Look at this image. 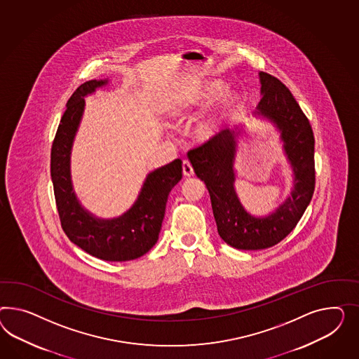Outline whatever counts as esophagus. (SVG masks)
Returning a JSON list of instances; mask_svg holds the SVG:
<instances>
[{
  "label": "esophagus",
  "mask_w": 359,
  "mask_h": 359,
  "mask_svg": "<svg viewBox=\"0 0 359 359\" xmlns=\"http://www.w3.org/2000/svg\"><path fill=\"white\" fill-rule=\"evenodd\" d=\"M183 174H184L185 177L194 176V167L189 163V161H184V162H183Z\"/></svg>",
  "instance_id": "esophagus-1"
}]
</instances>
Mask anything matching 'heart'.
I'll use <instances>...</instances> for the list:
<instances>
[{
	"mask_svg": "<svg viewBox=\"0 0 359 359\" xmlns=\"http://www.w3.org/2000/svg\"><path fill=\"white\" fill-rule=\"evenodd\" d=\"M226 91L227 86L222 81H206L188 95L175 102L170 108V114L176 120H183L194 112L204 111L213 106L221 99L217 107H214L209 114L198 118L194 126V136L197 141H210L222 132L226 121L231 116L238 103L236 95L226 94L224 96Z\"/></svg>",
	"mask_w": 359,
	"mask_h": 359,
	"instance_id": "obj_1",
	"label": "heart"
}]
</instances>
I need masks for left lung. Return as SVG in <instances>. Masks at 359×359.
I'll use <instances>...</instances> for the list:
<instances>
[{
    "label": "left lung",
    "instance_id": "left-lung-1",
    "mask_svg": "<svg viewBox=\"0 0 359 359\" xmlns=\"http://www.w3.org/2000/svg\"><path fill=\"white\" fill-rule=\"evenodd\" d=\"M259 77L262 97L253 115L271 121L280 132L292 170L290 196L265 217L244 209L235 191L233 168L242 129H224L188 154L194 172L210 194L219 236L233 248L245 251L269 248L285 239L299 222L315 189V138L310 121L280 79L264 72Z\"/></svg>",
    "mask_w": 359,
    "mask_h": 359
}]
</instances>
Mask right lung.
<instances>
[{"instance_id": "1", "label": "right lung", "mask_w": 359, "mask_h": 359, "mask_svg": "<svg viewBox=\"0 0 359 359\" xmlns=\"http://www.w3.org/2000/svg\"><path fill=\"white\" fill-rule=\"evenodd\" d=\"M108 79L81 85L67 103L50 150V176L62 230L70 242L106 262H129L149 252L161 233L165 203L182 180V161L175 159L146 176L135 204L116 218L102 219L86 210L73 189L70 154L85 109V97L106 86Z\"/></svg>"}]
</instances>
